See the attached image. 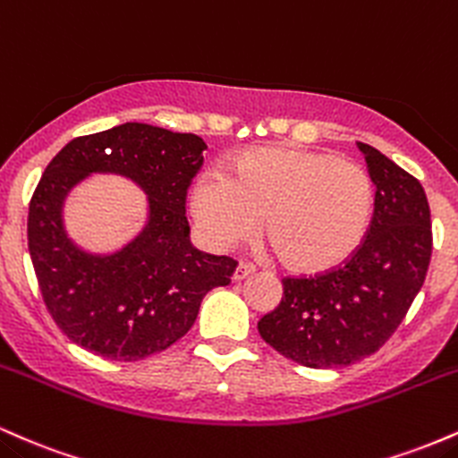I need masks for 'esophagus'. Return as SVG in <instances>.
Instances as JSON below:
<instances>
[{
	"label": "esophagus",
	"instance_id": "34e87169",
	"mask_svg": "<svg viewBox=\"0 0 458 458\" xmlns=\"http://www.w3.org/2000/svg\"><path fill=\"white\" fill-rule=\"evenodd\" d=\"M253 272H255V266L250 264V261H240L238 268H235V272H233V279L235 281H242L249 275H253Z\"/></svg>",
	"mask_w": 458,
	"mask_h": 458
}]
</instances>
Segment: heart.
<instances>
[{
    "label": "heart",
    "instance_id": "heart-1",
    "mask_svg": "<svg viewBox=\"0 0 458 458\" xmlns=\"http://www.w3.org/2000/svg\"><path fill=\"white\" fill-rule=\"evenodd\" d=\"M374 186L357 162L290 147L246 151L229 177L203 173L190 197L194 218L216 249L266 235L290 268L320 272L342 264L361 244Z\"/></svg>",
    "mask_w": 458,
    "mask_h": 458
}]
</instances>
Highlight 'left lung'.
I'll return each mask as SVG.
<instances>
[{"label":"left lung","mask_w":458,"mask_h":458,"mask_svg":"<svg viewBox=\"0 0 458 458\" xmlns=\"http://www.w3.org/2000/svg\"><path fill=\"white\" fill-rule=\"evenodd\" d=\"M377 192L366 238L337 268L285 276L279 307L257 322L276 352L307 368H342L377 352L422 290L433 253L422 183L357 142Z\"/></svg>","instance_id":"8db88e82"}]
</instances>
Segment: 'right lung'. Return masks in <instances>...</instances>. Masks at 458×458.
<instances>
[{"label": "right lung", "instance_id": "obj_1", "mask_svg": "<svg viewBox=\"0 0 458 458\" xmlns=\"http://www.w3.org/2000/svg\"><path fill=\"white\" fill-rule=\"evenodd\" d=\"M208 145L194 133L145 123L80 136L45 168L28 214V246L47 311L86 351L138 361L166 351L199 316L203 296L229 285L238 261L190 244L186 197ZM90 172L130 176L149 194V223L112 256L77 250L62 203Z\"/></svg>", "mask_w": 458, "mask_h": 458}]
</instances>
